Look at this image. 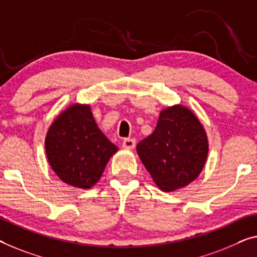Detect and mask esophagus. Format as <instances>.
I'll return each instance as SVG.
<instances>
[{
    "mask_svg": "<svg viewBox=\"0 0 257 257\" xmlns=\"http://www.w3.org/2000/svg\"><path fill=\"white\" fill-rule=\"evenodd\" d=\"M135 145H136L135 139H124L123 143H122V147L124 149H129V150H132V149L135 148Z\"/></svg>",
    "mask_w": 257,
    "mask_h": 257,
    "instance_id": "esophagus-1",
    "label": "esophagus"
}]
</instances>
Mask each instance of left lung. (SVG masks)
Wrapping results in <instances>:
<instances>
[{
  "mask_svg": "<svg viewBox=\"0 0 257 257\" xmlns=\"http://www.w3.org/2000/svg\"><path fill=\"white\" fill-rule=\"evenodd\" d=\"M136 149L153 181L164 191L181 188L196 179L209 150L200 121L183 106L164 109L155 132Z\"/></svg>",
  "mask_w": 257,
  "mask_h": 257,
  "instance_id": "left-lung-1",
  "label": "left lung"
}]
</instances>
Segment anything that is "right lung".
I'll return each mask as SVG.
<instances>
[{
    "mask_svg": "<svg viewBox=\"0 0 257 257\" xmlns=\"http://www.w3.org/2000/svg\"><path fill=\"white\" fill-rule=\"evenodd\" d=\"M49 165L63 182L91 188L100 179L106 164L117 151L100 132L90 106L74 105L57 116L46 136Z\"/></svg>",
    "mask_w": 257,
    "mask_h": 257,
    "instance_id": "1",
    "label": "right lung"
}]
</instances>
